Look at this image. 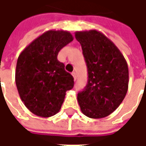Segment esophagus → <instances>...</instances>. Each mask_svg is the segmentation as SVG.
I'll return each mask as SVG.
<instances>
[{
	"label": "esophagus",
	"mask_w": 146,
	"mask_h": 146,
	"mask_svg": "<svg viewBox=\"0 0 146 146\" xmlns=\"http://www.w3.org/2000/svg\"><path fill=\"white\" fill-rule=\"evenodd\" d=\"M72 76H73V79H74V80H76V73H75V72H73V73H72Z\"/></svg>",
	"instance_id": "34e87169"
}]
</instances>
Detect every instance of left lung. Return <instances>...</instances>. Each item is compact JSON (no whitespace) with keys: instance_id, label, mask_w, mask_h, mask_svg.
<instances>
[{"instance_id":"obj_1","label":"left lung","mask_w":146,"mask_h":146,"mask_svg":"<svg viewBox=\"0 0 146 146\" xmlns=\"http://www.w3.org/2000/svg\"><path fill=\"white\" fill-rule=\"evenodd\" d=\"M75 36L81 45L88 71L86 88L77 95L80 110L89 118H104L119 107L127 92V61L100 31H76Z\"/></svg>"}]
</instances>
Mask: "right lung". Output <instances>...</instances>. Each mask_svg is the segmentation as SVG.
Here are the masks:
<instances>
[{"label":"right lung","instance_id":"obj_1","mask_svg":"<svg viewBox=\"0 0 146 146\" xmlns=\"http://www.w3.org/2000/svg\"><path fill=\"white\" fill-rule=\"evenodd\" d=\"M73 40L66 30H50L27 45L18 58L15 84L26 107L36 116L50 117L59 112L73 77L57 56Z\"/></svg>","mask_w":146,"mask_h":146}]
</instances>
